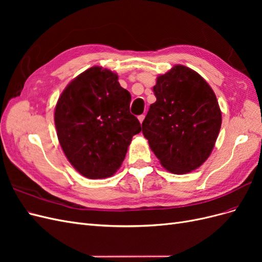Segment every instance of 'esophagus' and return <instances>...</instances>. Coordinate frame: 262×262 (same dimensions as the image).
Returning <instances> with one entry per match:
<instances>
[{
    "label": "esophagus",
    "mask_w": 262,
    "mask_h": 262,
    "mask_svg": "<svg viewBox=\"0 0 262 262\" xmlns=\"http://www.w3.org/2000/svg\"><path fill=\"white\" fill-rule=\"evenodd\" d=\"M144 115H140L138 118H139V121L142 123V122H143V120H144Z\"/></svg>",
    "instance_id": "obj_1"
}]
</instances>
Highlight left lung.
Returning <instances> with one entry per match:
<instances>
[{"instance_id": "1", "label": "left lung", "mask_w": 262, "mask_h": 262, "mask_svg": "<svg viewBox=\"0 0 262 262\" xmlns=\"http://www.w3.org/2000/svg\"><path fill=\"white\" fill-rule=\"evenodd\" d=\"M156 101L142 132L164 168L172 173L196 169L208 160L222 124L215 94L201 75L175 66L157 77Z\"/></svg>"}]
</instances>
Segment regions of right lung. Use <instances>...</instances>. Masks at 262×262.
<instances>
[{
  "instance_id": "right-lung-1",
  "label": "right lung",
  "mask_w": 262,
  "mask_h": 262,
  "mask_svg": "<svg viewBox=\"0 0 262 262\" xmlns=\"http://www.w3.org/2000/svg\"><path fill=\"white\" fill-rule=\"evenodd\" d=\"M118 75L93 67L75 77L55 106L54 123L69 162L86 178L113 176L141 124Z\"/></svg>"
}]
</instances>
